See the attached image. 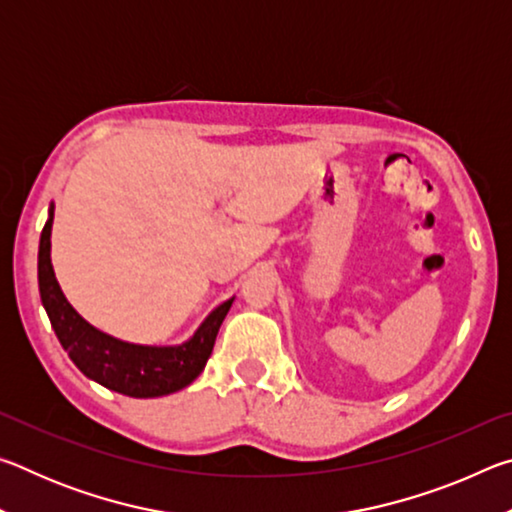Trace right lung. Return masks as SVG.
<instances>
[{"label":"right lung","instance_id":"1","mask_svg":"<svg viewBox=\"0 0 512 512\" xmlns=\"http://www.w3.org/2000/svg\"><path fill=\"white\" fill-rule=\"evenodd\" d=\"M51 216L54 214L49 212L40 235L38 287L51 327L76 368L97 384L128 397H160L192 384L210 359L216 334L232 307V298L216 307L192 339L176 348H146V345L112 339L85 323L58 287L49 257L51 221H54Z\"/></svg>","mask_w":512,"mask_h":512}]
</instances>
